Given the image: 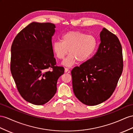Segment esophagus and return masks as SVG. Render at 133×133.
<instances>
[{"label": "esophagus", "instance_id": "34e87169", "mask_svg": "<svg viewBox=\"0 0 133 133\" xmlns=\"http://www.w3.org/2000/svg\"><path fill=\"white\" fill-rule=\"evenodd\" d=\"M64 72H68V73H70V70L67 69V68H65V69H64Z\"/></svg>", "mask_w": 133, "mask_h": 133}]
</instances>
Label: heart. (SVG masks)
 <instances>
[{
  "label": "heart",
  "mask_w": 133,
  "mask_h": 133,
  "mask_svg": "<svg viewBox=\"0 0 133 133\" xmlns=\"http://www.w3.org/2000/svg\"><path fill=\"white\" fill-rule=\"evenodd\" d=\"M97 46V40L91 35L77 31H71L62 35L61 40L53 43L54 55L59 59H63L69 51L70 54L62 64L67 67L73 66L77 61L82 63L92 56Z\"/></svg>",
  "instance_id": "b5f03b06"
}]
</instances>
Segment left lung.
Returning a JSON list of instances; mask_svg holds the SVG:
<instances>
[{"instance_id":"obj_1","label":"left lung","mask_w":133,"mask_h":133,"mask_svg":"<svg viewBox=\"0 0 133 133\" xmlns=\"http://www.w3.org/2000/svg\"><path fill=\"white\" fill-rule=\"evenodd\" d=\"M96 53L71 71L74 93L83 103L95 105L115 91L123 70V57L118 37L103 28Z\"/></svg>"}]
</instances>
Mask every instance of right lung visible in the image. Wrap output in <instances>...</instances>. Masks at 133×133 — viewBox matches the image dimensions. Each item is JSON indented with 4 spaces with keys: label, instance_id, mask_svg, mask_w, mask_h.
Listing matches in <instances>:
<instances>
[{
    "label": "right lung",
    "instance_id": "1",
    "mask_svg": "<svg viewBox=\"0 0 133 133\" xmlns=\"http://www.w3.org/2000/svg\"><path fill=\"white\" fill-rule=\"evenodd\" d=\"M53 23L32 22L22 29L11 46V71L21 97L35 105L49 101L57 91L58 78L64 74L56 66L52 38Z\"/></svg>",
    "mask_w": 133,
    "mask_h": 133
}]
</instances>
